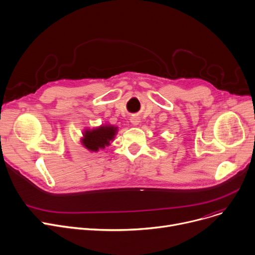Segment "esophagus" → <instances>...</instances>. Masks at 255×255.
<instances>
[{
    "label": "esophagus",
    "mask_w": 255,
    "mask_h": 255,
    "mask_svg": "<svg viewBox=\"0 0 255 255\" xmlns=\"http://www.w3.org/2000/svg\"><path fill=\"white\" fill-rule=\"evenodd\" d=\"M130 123H131V125H133V126H137V125L140 124V121H139L138 117H131V118H130Z\"/></svg>",
    "instance_id": "obj_1"
}]
</instances>
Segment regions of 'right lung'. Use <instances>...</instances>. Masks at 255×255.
Returning a JSON list of instances; mask_svg holds the SVG:
<instances>
[{
	"label": "right lung",
	"instance_id": "add662e5",
	"mask_svg": "<svg viewBox=\"0 0 255 255\" xmlns=\"http://www.w3.org/2000/svg\"><path fill=\"white\" fill-rule=\"evenodd\" d=\"M116 128L112 126H102L92 130H86L82 143L89 150L98 151L99 148H105L110 144L116 133Z\"/></svg>",
	"mask_w": 255,
	"mask_h": 255
}]
</instances>
